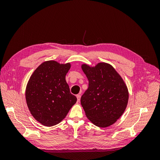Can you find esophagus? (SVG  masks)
<instances>
[{
	"label": "esophagus",
	"mask_w": 160,
	"mask_h": 160,
	"mask_svg": "<svg viewBox=\"0 0 160 160\" xmlns=\"http://www.w3.org/2000/svg\"><path fill=\"white\" fill-rule=\"evenodd\" d=\"M77 101H79L81 99V95L80 94L77 95Z\"/></svg>",
	"instance_id": "34e87169"
}]
</instances>
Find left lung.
Listing matches in <instances>:
<instances>
[{
  "label": "left lung",
  "instance_id": "8db88e82",
  "mask_svg": "<svg viewBox=\"0 0 160 160\" xmlns=\"http://www.w3.org/2000/svg\"><path fill=\"white\" fill-rule=\"evenodd\" d=\"M81 68L89 80L88 89L81 98L86 116L97 126H110L127 107V87L113 67L105 62L95 67L84 64Z\"/></svg>",
  "mask_w": 160,
  "mask_h": 160
}]
</instances>
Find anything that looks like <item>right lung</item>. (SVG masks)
<instances>
[{
  "mask_svg": "<svg viewBox=\"0 0 160 160\" xmlns=\"http://www.w3.org/2000/svg\"><path fill=\"white\" fill-rule=\"evenodd\" d=\"M70 63L55 61L42 62L34 71L26 89V101L35 119L45 126H53L63 119L77 101L71 93L65 76Z\"/></svg>",
  "mask_w": 160,
  "mask_h": 160,
  "instance_id": "add662e5",
  "label": "right lung"
}]
</instances>
